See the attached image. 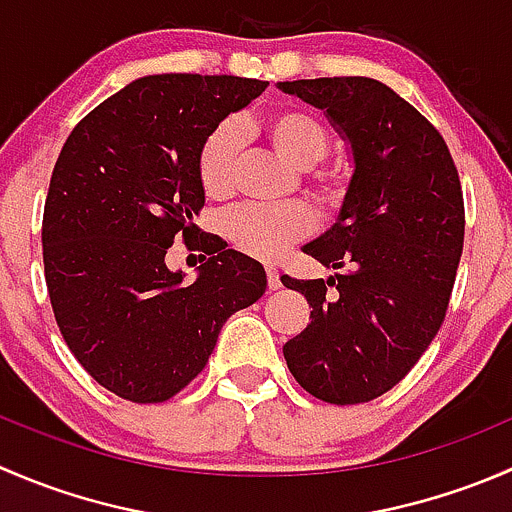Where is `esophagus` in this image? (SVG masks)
Returning <instances> with one entry per match:
<instances>
[{"label": "esophagus", "instance_id": "34e87169", "mask_svg": "<svg viewBox=\"0 0 512 512\" xmlns=\"http://www.w3.org/2000/svg\"><path fill=\"white\" fill-rule=\"evenodd\" d=\"M265 272H267V287H270V289H277V287L282 285V282H280V272H277V267L267 265V267H265Z\"/></svg>", "mask_w": 512, "mask_h": 512}]
</instances>
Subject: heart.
<instances>
[{"label":"heart","mask_w":512,"mask_h":512,"mask_svg":"<svg viewBox=\"0 0 512 512\" xmlns=\"http://www.w3.org/2000/svg\"><path fill=\"white\" fill-rule=\"evenodd\" d=\"M252 126L270 141L294 168H312L329 153L332 136L317 113L299 106H280L262 113ZM240 141L232 123H218L205 133L195 151V178L200 190L213 200L230 198L235 190V163ZM317 193L332 203L342 195L344 178L334 170L317 175ZM223 235L237 252L255 260H275L289 245L302 240L314 227L307 205H242L223 218Z\"/></svg>","instance_id":"heart-1"}]
</instances>
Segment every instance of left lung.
<instances>
[{
    "label": "left lung",
    "mask_w": 512,
    "mask_h": 512,
    "mask_svg": "<svg viewBox=\"0 0 512 512\" xmlns=\"http://www.w3.org/2000/svg\"><path fill=\"white\" fill-rule=\"evenodd\" d=\"M324 108L354 151L339 220L302 250L339 270L282 285L307 297V329L285 344L304 391L337 406L394 389L441 329L466 232L456 163L441 133L396 91L366 76L282 81Z\"/></svg>",
    "instance_id": "left-lung-1"
}]
</instances>
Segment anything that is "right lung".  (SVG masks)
<instances>
[{
  "label": "right lung",
  "instance_id": "add662e5",
  "mask_svg": "<svg viewBox=\"0 0 512 512\" xmlns=\"http://www.w3.org/2000/svg\"><path fill=\"white\" fill-rule=\"evenodd\" d=\"M265 89L242 76H143L61 148L41 223L46 289L71 354L121 399H173L205 369L230 314L265 294L260 262L195 225L200 141ZM175 236L209 255L198 281L164 267Z\"/></svg>",
  "mask_w": 512,
  "mask_h": 512
}]
</instances>
